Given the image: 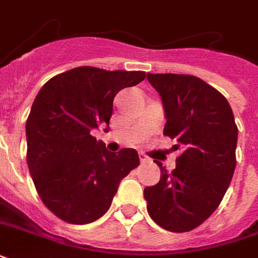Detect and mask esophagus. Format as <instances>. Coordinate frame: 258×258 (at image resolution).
<instances>
[{
  "label": "esophagus",
  "instance_id": "obj_1",
  "mask_svg": "<svg viewBox=\"0 0 258 258\" xmlns=\"http://www.w3.org/2000/svg\"><path fill=\"white\" fill-rule=\"evenodd\" d=\"M139 159H141V163H143V165H145V163H149V162H151L149 159V158L146 157L145 154H139Z\"/></svg>",
  "mask_w": 258,
  "mask_h": 258
}]
</instances>
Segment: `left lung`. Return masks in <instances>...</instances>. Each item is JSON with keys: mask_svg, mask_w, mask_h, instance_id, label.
Segmentation results:
<instances>
[{"mask_svg": "<svg viewBox=\"0 0 258 258\" xmlns=\"http://www.w3.org/2000/svg\"><path fill=\"white\" fill-rule=\"evenodd\" d=\"M165 108L163 134L180 150L175 169L145 188L147 212L169 232H190L220 206L236 169L237 130L226 97L191 75L147 74Z\"/></svg>", "mask_w": 258, "mask_h": 258, "instance_id": "left-lung-1", "label": "left lung"}]
</instances>
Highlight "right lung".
<instances>
[{"label":"right lung","mask_w":258,"mask_h":258,"mask_svg":"<svg viewBox=\"0 0 258 258\" xmlns=\"http://www.w3.org/2000/svg\"><path fill=\"white\" fill-rule=\"evenodd\" d=\"M145 78L142 71L78 67L48 80L37 93L26 120V162L38 196L60 220H99L120 180L139 166L137 150L111 153L91 131L108 127L113 97Z\"/></svg>","instance_id":"right-lung-1"}]
</instances>
